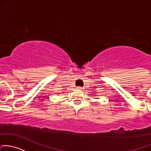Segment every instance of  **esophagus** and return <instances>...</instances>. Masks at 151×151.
Here are the masks:
<instances>
[{"label":"esophagus","mask_w":151,"mask_h":151,"mask_svg":"<svg viewBox=\"0 0 151 151\" xmlns=\"http://www.w3.org/2000/svg\"><path fill=\"white\" fill-rule=\"evenodd\" d=\"M77 89L78 90H83V88H82V87H80V86H78V87H77Z\"/></svg>","instance_id":"esophagus-1"}]
</instances>
